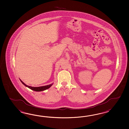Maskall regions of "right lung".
Listing matches in <instances>:
<instances>
[{
    "mask_svg": "<svg viewBox=\"0 0 129 129\" xmlns=\"http://www.w3.org/2000/svg\"><path fill=\"white\" fill-rule=\"evenodd\" d=\"M20 81L21 82V83L23 84L24 85H25V86H26V87H27L28 88H30V89H31V90H33V91H37V92L43 91L45 90H46V89H49V88H50V87L53 85V84H50V85H47V86H39V87H32V86H27V85H26L24 83L22 82L20 79Z\"/></svg>",
    "mask_w": 129,
    "mask_h": 129,
    "instance_id": "1",
    "label": "right lung"
}]
</instances>
